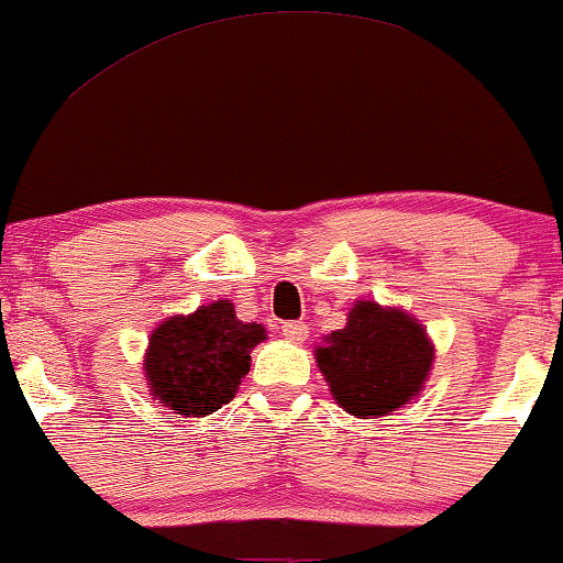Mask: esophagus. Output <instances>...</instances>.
<instances>
[{
  "instance_id": "1",
  "label": "esophagus",
  "mask_w": 563,
  "mask_h": 563,
  "mask_svg": "<svg viewBox=\"0 0 563 563\" xmlns=\"http://www.w3.org/2000/svg\"><path fill=\"white\" fill-rule=\"evenodd\" d=\"M282 334L287 336L289 342H306L308 336V323L306 321H284Z\"/></svg>"
}]
</instances>
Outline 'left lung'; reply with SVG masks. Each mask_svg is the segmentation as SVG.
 Returning <instances> with one entry per match:
<instances>
[{"instance_id": "left-lung-1", "label": "left lung", "mask_w": 563, "mask_h": 563, "mask_svg": "<svg viewBox=\"0 0 563 563\" xmlns=\"http://www.w3.org/2000/svg\"><path fill=\"white\" fill-rule=\"evenodd\" d=\"M434 350L411 316L358 302L347 327L327 336L316 361L334 400L353 416H387L427 382Z\"/></svg>"}]
</instances>
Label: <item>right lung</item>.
Instances as JSON below:
<instances>
[{"label":"right lung","instance_id":"right-lung-1","mask_svg":"<svg viewBox=\"0 0 563 563\" xmlns=\"http://www.w3.org/2000/svg\"><path fill=\"white\" fill-rule=\"evenodd\" d=\"M266 340L261 323H242L229 300L176 316L155 329L144 372L150 393L181 416H208L234 398L250 372V350Z\"/></svg>","mask_w":563,"mask_h":563}]
</instances>
